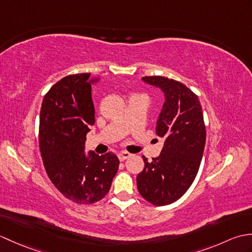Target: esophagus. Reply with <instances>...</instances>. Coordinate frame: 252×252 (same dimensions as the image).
Returning <instances> with one entry per match:
<instances>
[{"instance_id":"1","label":"esophagus","mask_w":252,"mask_h":252,"mask_svg":"<svg viewBox=\"0 0 252 252\" xmlns=\"http://www.w3.org/2000/svg\"><path fill=\"white\" fill-rule=\"evenodd\" d=\"M130 157H131V154L127 152H121L119 155H118V158H119L120 161H125L126 159L130 158Z\"/></svg>"}]
</instances>
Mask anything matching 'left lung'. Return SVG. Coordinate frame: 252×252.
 <instances>
[{"instance_id":"8db88e82","label":"left lung","mask_w":252,"mask_h":252,"mask_svg":"<svg viewBox=\"0 0 252 252\" xmlns=\"http://www.w3.org/2000/svg\"><path fill=\"white\" fill-rule=\"evenodd\" d=\"M143 80L165 96L156 127L164 145L152 162L143 157L145 165L136 184L144 199L165 206L180 199L194 182L205 149L206 126L198 96L185 84L161 76Z\"/></svg>"}]
</instances>
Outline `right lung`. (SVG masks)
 <instances>
[{"label":"right lung","mask_w":252,"mask_h":252,"mask_svg":"<svg viewBox=\"0 0 252 252\" xmlns=\"http://www.w3.org/2000/svg\"><path fill=\"white\" fill-rule=\"evenodd\" d=\"M91 73L70 74L50 89L42 101L39 144L44 168L62 194L80 205L108 194L119 159L112 153L84 155L90 126L95 123Z\"/></svg>","instance_id":"right-lung-1"}]
</instances>
